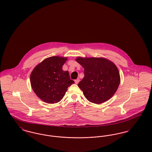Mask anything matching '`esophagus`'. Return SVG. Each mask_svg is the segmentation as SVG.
Listing matches in <instances>:
<instances>
[{
    "label": "esophagus",
    "mask_w": 152,
    "mask_h": 152,
    "mask_svg": "<svg viewBox=\"0 0 152 152\" xmlns=\"http://www.w3.org/2000/svg\"><path fill=\"white\" fill-rule=\"evenodd\" d=\"M79 82H80V79H76V80H75V82L76 84H78Z\"/></svg>",
    "instance_id": "34e87169"
}]
</instances>
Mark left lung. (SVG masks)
I'll return each instance as SVG.
<instances>
[{
    "instance_id": "left-lung-1",
    "label": "left lung",
    "mask_w": 152,
    "mask_h": 152,
    "mask_svg": "<svg viewBox=\"0 0 152 152\" xmlns=\"http://www.w3.org/2000/svg\"><path fill=\"white\" fill-rule=\"evenodd\" d=\"M76 61L84 68V78L78 86L90 102L101 104L109 100L120 83L118 68L112 62L102 58L78 57Z\"/></svg>"
}]
</instances>
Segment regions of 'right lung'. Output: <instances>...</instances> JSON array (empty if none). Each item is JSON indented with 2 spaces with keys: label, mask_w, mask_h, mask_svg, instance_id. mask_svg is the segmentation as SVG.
<instances>
[{
  "label": "right lung",
  "mask_w": 152,
  "mask_h": 152,
  "mask_svg": "<svg viewBox=\"0 0 152 152\" xmlns=\"http://www.w3.org/2000/svg\"><path fill=\"white\" fill-rule=\"evenodd\" d=\"M67 58L52 56L44 59L33 70L30 76L32 88L42 101L49 104L61 101L68 87L75 83L68 71L62 66Z\"/></svg>",
  "instance_id": "add662e5"
}]
</instances>
